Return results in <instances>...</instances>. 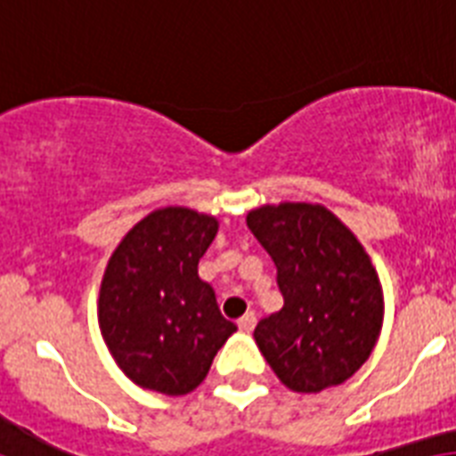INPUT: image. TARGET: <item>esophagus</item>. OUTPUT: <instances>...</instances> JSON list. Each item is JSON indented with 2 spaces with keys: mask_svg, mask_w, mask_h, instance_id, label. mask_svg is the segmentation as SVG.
<instances>
[{
  "mask_svg": "<svg viewBox=\"0 0 456 456\" xmlns=\"http://www.w3.org/2000/svg\"><path fill=\"white\" fill-rule=\"evenodd\" d=\"M254 323H256V316H254V312H247L245 316L238 321L240 330H245V333H249V330H252Z\"/></svg>",
  "mask_w": 456,
  "mask_h": 456,
  "instance_id": "esophagus-1",
  "label": "esophagus"
}]
</instances>
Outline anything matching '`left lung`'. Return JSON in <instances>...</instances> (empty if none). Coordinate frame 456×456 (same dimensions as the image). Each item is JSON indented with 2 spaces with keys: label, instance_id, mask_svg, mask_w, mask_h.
Wrapping results in <instances>:
<instances>
[{
  "label": "left lung",
  "instance_id": "obj_1",
  "mask_svg": "<svg viewBox=\"0 0 456 456\" xmlns=\"http://www.w3.org/2000/svg\"><path fill=\"white\" fill-rule=\"evenodd\" d=\"M247 228L271 254L285 305L254 340L292 393H321L354 376L379 342L386 299L356 235L323 204H264Z\"/></svg>",
  "mask_w": 456,
  "mask_h": 456
}]
</instances>
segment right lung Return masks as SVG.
Here are the masks:
<instances>
[{"label": "right lung", "instance_id": "add662e5", "mask_svg": "<svg viewBox=\"0 0 456 456\" xmlns=\"http://www.w3.org/2000/svg\"><path fill=\"white\" fill-rule=\"evenodd\" d=\"M218 218L161 207L130 228L109 256L97 299L102 338L116 366L151 393H192L238 326L218 312L197 266Z\"/></svg>", "mask_w": 456, "mask_h": 456}]
</instances>
